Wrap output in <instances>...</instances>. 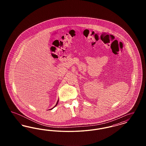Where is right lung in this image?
Returning <instances> with one entry per match:
<instances>
[{"mask_svg": "<svg viewBox=\"0 0 146 146\" xmlns=\"http://www.w3.org/2000/svg\"><path fill=\"white\" fill-rule=\"evenodd\" d=\"M58 101H57V103H56V104L55 106H54V107H53V108H51V110H52V109H53V108H55V107L56 106H57V104H58Z\"/></svg>", "mask_w": 146, "mask_h": 146, "instance_id": "obj_1", "label": "right lung"}]
</instances>
